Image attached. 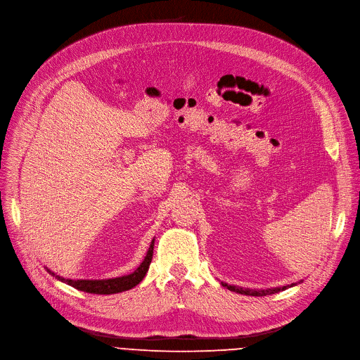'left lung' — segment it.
Instances as JSON below:
<instances>
[{
    "mask_svg": "<svg viewBox=\"0 0 360 360\" xmlns=\"http://www.w3.org/2000/svg\"><path fill=\"white\" fill-rule=\"evenodd\" d=\"M224 287H226L228 290L231 291H236V292H240V294H245V296H255V297H259V296H269V294H274V292H278V291H283L288 287H292L296 285V283H292L290 285H283V287H274V288H266V290H254V288H243V287H237V285H230L226 283H221Z\"/></svg>",
    "mask_w": 360,
    "mask_h": 360,
    "instance_id": "8db88e82",
    "label": "left lung"
}]
</instances>
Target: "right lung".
I'll return each mask as SVG.
<instances>
[{"label":"right lung","mask_w":360,"mask_h":360,"mask_svg":"<svg viewBox=\"0 0 360 360\" xmlns=\"http://www.w3.org/2000/svg\"><path fill=\"white\" fill-rule=\"evenodd\" d=\"M153 244L155 240H152L149 250L145 255V259L141 263V266L127 276H122V277H116V278H105V280H73V278H64L60 277L57 274H54L51 270L47 269V271L54 276L57 280L66 283L80 291H86V292H93V294H116V292H122L126 290L134 288L135 285H138L143 277L146 276L150 261H152V255H153Z\"/></svg>","instance_id":"obj_1"}]
</instances>
